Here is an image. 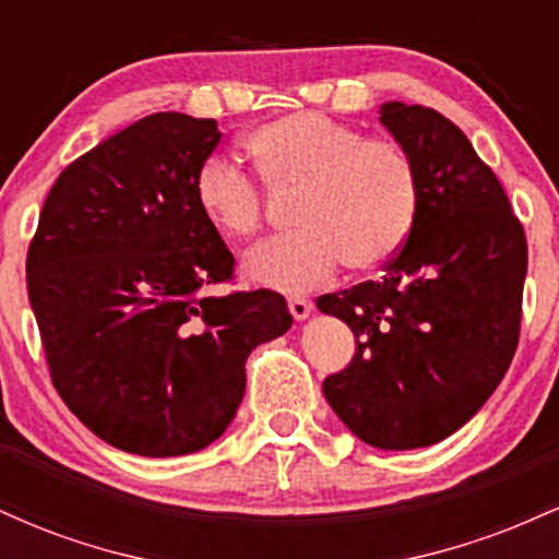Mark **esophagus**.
Instances as JSON below:
<instances>
[{
    "mask_svg": "<svg viewBox=\"0 0 559 559\" xmlns=\"http://www.w3.org/2000/svg\"><path fill=\"white\" fill-rule=\"evenodd\" d=\"M310 310H312V301L307 297H288V312H292L297 320L310 316Z\"/></svg>",
    "mask_w": 559,
    "mask_h": 559,
    "instance_id": "34e87169",
    "label": "esophagus"
}]
</instances>
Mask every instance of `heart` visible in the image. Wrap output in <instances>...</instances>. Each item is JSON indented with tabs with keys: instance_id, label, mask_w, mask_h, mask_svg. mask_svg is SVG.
Instances as JSON below:
<instances>
[{
	"instance_id": "obj_1",
	"label": "heart",
	"mask_w": 559,
	"mask_h": 559,
	"mask_svg": "<svg viewBox=\"0 0 559 559\" xmlns=\"http://www.w3.org/2000/svg\"><path fill=\"white\" fill-rule=\"evenodd\" d=\"M260 183L294 194L297 230L262 243L247 258L260 284L301 292L323 284L344 262L352 273L389 265L420 215V170L391 139L320 112H288L243 136ZM199 213L228 241H249L265 223V197L241 168L213 157L197 170Z\"/></svg>"
}]
</instances>
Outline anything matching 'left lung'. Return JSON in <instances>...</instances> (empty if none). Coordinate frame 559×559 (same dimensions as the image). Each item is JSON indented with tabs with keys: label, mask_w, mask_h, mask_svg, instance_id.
Masks as SVG:
<instances>
[{
	"label": "left lung",
	"mask_w": 559,
	"mask_h": 559,
	"mask_svg": "<svg viewBox=\"0 0 559 559\" xmlns=\"http://www.w3.org/2000/svg\"><path fill=\"white\" fill-rule=\"evenodd\" d=\"M381 123L418 163L420 215L381 278L318 299L357 338L323 394L365 444L418 449L463 428L510 368L528 243L499 178L452 120L389 102Z\"/></svg>",
	"instance_id": "1"
}]
</instances>
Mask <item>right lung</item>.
<instances>
[{
	"label": "right lung",
	"instance_id": "add662e5",
	"mask_svg": "<svg viewBox=\"0 0 559 559\" xmlns=\"http://www.w3.org/2000/svg\"><path fill=\"white\" fill-rule=\"evenodd\" d=\"M221 133L155 112L57 176L25 281L57 394L102 441L141 457L204 449L247 389L249 352L292 329L271 288L234 281V254L194 199Z\"/></svg>",
	"mask_w": 559,
	"mask_h": 559
}]
</instances>
